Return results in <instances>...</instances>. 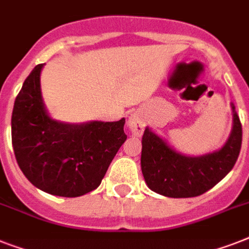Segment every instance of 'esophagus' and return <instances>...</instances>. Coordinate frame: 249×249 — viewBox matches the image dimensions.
Here are the masks:
<instances>
[{
	"mask_svg": "<svg viewBox=\"0 0 249 249\" xmlns=\"http://www.w3.org/2000/svg\"><path fill=\"white\" fill-rule=\"evenodd\" d=\"M144 124H146V121H144V119L142 117L141 113L134 112L129 116L128 126L129 129H130V132H132L134 136H142V133H143L144 129Z\"/></svg>",
	"mask_w": 249,
	"mask_h": 249,
	"instance_id": "34e87169",
	"label": "esophagus"
}]
</instances>
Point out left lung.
Listing matches in <instances>:
<instances>
[{
    "instance_id": "8db88e82",
    "label": "left lung",
    "mask_w": 249,
    "mask_h": 249,
    "mask_svg": "<svg viewBox=\"0 0 249 249\" xmlns=\"http://www.w3.org/2000/svg\"><path fill=\"white\" fill-rule=\"evenodd\" d=\"M232 108V130L224 147L203 156H185L146 128L141 166L152 191L168 197H193L216 186L235 165L242 147V124Z\"/></svg>"
}]
</instances>
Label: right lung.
<instances>
[{"label":"right lung","mask_w":249,"mask_h":249,"mask_svg":"<svg viewBox=\"0 0 249 249\" xmlns=\"http://www.w3.org/2000/svg\"><path fill=\"white\" fill-rule=\"evenodd\" d=\"M37 64L14 103L11 141L18 165L37 189L76 197L101 185L126 140L125 119L112 123L66 124L49 116L41 97Z\"/></svg>","instance_id":"add662e5"}]
</instances>
